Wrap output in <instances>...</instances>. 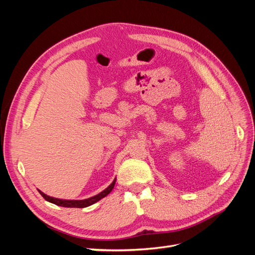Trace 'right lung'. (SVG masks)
Wrapping results in <instances>:
<instances>
[{"label":"right lung","mask_w":255,"mask_h":255,"mask_svg":"<svg viewBox=\"0 0 255 255\" xmlns=\"http://www.w3.org/2000/svg\"><path fill=\"white\" fill-rule=\"evenodd\" d=\"M115 183H116V179L114 180V182L110 185L109 187H107L106 189H104L102 192H100V194H98L97 196L95 197H91V198H88V199H85V200H61V199H57V198H53V197H50V196H47L45 194H43L42 191L38 190L39 191V194L47 200V201L51 202V203H54L56 204L58 206H64V207H80V208H83V207H87L91 204H94L96 202H98L99 200H101L102 198L106 197L107 195L110 194V192L113 190L114 186H115Z\"/></svg>","instance_id":"obj_1"}]
</instances>
